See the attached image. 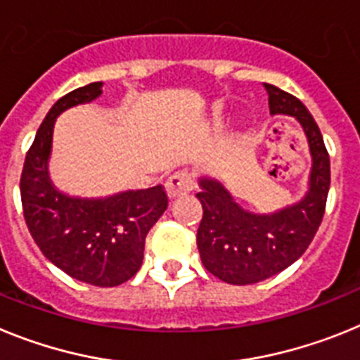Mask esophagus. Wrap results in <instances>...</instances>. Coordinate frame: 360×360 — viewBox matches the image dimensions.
Masks as SVG:
<instances>
[{"label":"esophagus","instance_id":"1","mask_svg":"<svg viewBox=\"0 0 360 360\" xmlns=\"http://www.w3.org/2000/svg\"><path fill=\"white\" fill-rule=\"evenodd\" d=\"M165 188H167V193L170 199L181 198V195L188 193L193 188V179L188 172H176L174 176L168 177Z\"/></svg>","mask_w":360,"mask_h":360}]
</instances>
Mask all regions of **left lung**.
Returning <instances> with one entry per match:
<instances>
[{
  "instance_id": "1",
  "label": "left lung",
  "mask_w": 360,
  "mask_h": 360,
  "mask_svg": "<svg viewBox=\"0 0 360 360\" xmlns=\"http://www.w3.org/2000/svg\"><path fill=\"white\" fill-rule=\"evenodd\" d=\"M271 115H290L301 124L311 155L304 198L274 214H254L236 201L215 177H199L202 219L198 248L205 268L228 284H254L279 274L310 246L323 221L330 190V158L323 134L292 94L264 85Z\"/></svg>"
}]
</instances>
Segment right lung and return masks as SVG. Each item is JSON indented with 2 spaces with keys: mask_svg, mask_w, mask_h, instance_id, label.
Here are the masks:
<instances>
[{
  "mask_svg": "<svg viewBox=\"0 0 360 360\" xmlns=\"http://www.w3.org/2000/svg\"><path fill=\"white\" fill-rule=\"evenodd\" d=\"M101 94L103 83L96 81L54 103L25 158L20 188L25 221L43 255L81 283L112 288L141 268L146 233L168 198L161 184L106 198H76L54 186L49 161L58 115Z\"/></svg>",
  "mask_w": 360,
  "mask_h": 360,
  "instance_id": "add662e5",
  "label": "right lung"
}]
</instances>
